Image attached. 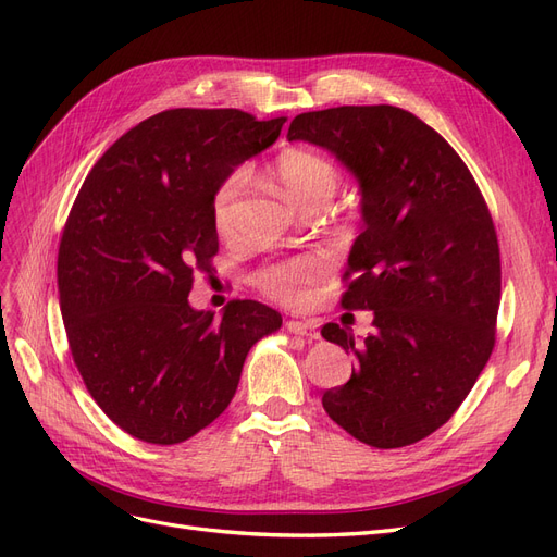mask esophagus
<instances>
[{
  "label": "esophagus",
  "instance_id": "1",
  "mask_svg": "<svg viewBox=\"0 0 557 557\" xmlns=\"http://www.w3.org/2000/svg\"><path fill=\"white\" fill-rule=\"evenodd\" d=\"M285 327H288V332H293V334H299V336H309V339H318L320 336V332H318V327L313 325V323H307V320H288V323H285Z\"/></svg>",
  "mask_w": 557,
  "mask_h": 557
}]
</instances>
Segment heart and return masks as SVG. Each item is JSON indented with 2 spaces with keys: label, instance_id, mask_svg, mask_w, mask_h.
Returning a JSON list of instances; mask_svg holds the SVG:
<instances>
[{
  "label": "heart",
  "instance_id": "obj_1",
  "mask_svg": "<svg viewBox=\"0 0 557 557\" xmlns=\"http://www.w3.org/2000/svg\"><path fill=\"white\" fill-rule=\"evenodd\" d=\"M274 176L281 183V188L301 207H309L318 199H330L336 185H339L336 166L327 158L305 148L283 150L274 162ZM246 185V170H234L215 185L211 195L213 227L223 239H232L239 234ZM327 272V252L309 250L264 262L252 272V285L262 295L281 301V305H301L309 297V290L320 278H325Z\"/></svg>",
  "mask_w": 557,
  "mask_h": 557
}]
</instances>
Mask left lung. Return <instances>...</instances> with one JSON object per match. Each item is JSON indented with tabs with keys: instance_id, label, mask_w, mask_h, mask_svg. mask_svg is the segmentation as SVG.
<instances>
[{
	"instance_id": "obj_1",
	"label": "left lung",
	"mask_w": 557,
	"mask_h": 557,
	"mask_svg": "<svg viewBox=\"0 0 557 557\" xmlns=\"http://www.w3.org/2000/svg\"><path fill=\"white\" fill-rule=\"evenodd\" d=\"M323 146L358 176L364 230L342 307L374 311L350 379L323 395L336 425L374 448L425 440L458 411L495 348L502 262L493 215L453 146L413 113L374 104L299 113L288 141Z\"/></svg>"
}]
</instances>
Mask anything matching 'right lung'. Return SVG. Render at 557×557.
I'll list each match as a JSON object with an SVG mask.
<instances>
[{"instance_id":"add662e5","label":"right lung","mask_w":557,"mask_h":557,"mask_svg":"<svg viewBox=\"0 0 557 557\" xmlns=\"http://www.w3.org/2000/svg\"><path fill=\"white\" fill-rule=\"evenodd\" d=\"M285 117L170 109L125 132L83 181L58 250L66 342L113 423L172 446L232 401L250 346L281 313L232 299L223 318L188 305L213 272L211 195L232 166L272 146Z\"/></svg>"}]
</instances>
